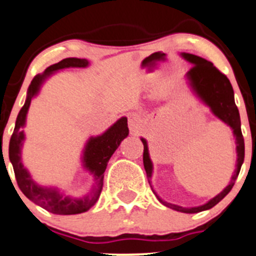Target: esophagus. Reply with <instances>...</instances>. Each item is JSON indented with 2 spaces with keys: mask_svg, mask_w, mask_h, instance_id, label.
Masks as SVG:
<instances>
[{
  "mask_svg": "<svg viewBox=\"0 0 256 256\" xmlns=\"http://www.w3.org/2000/svg\"><path fill=\"white\" fill-rule=\"evenodd\" d=\"M128 128H130V130L132 131V132H138V128H140V118H138V115H130L128 116Z\"/></svg>",
  "mask_w": 256,
  "mask_h": 256,
  "instance_id": "1",
  "label": "esophagus"
}]
</instances>
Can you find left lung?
Here are the masks:
<instances>
[{
    "mask_svg": "<svg viewBox=\"0 0 256 256\" xmlns=\"http://www.w3.org/2000/svg\"><path fill=\"white\" fill-rule=\"evenodd\" d=\"M182 56L185 57L188 62L194 64V66H192V68L188 71V74H186L188 81H190L191 88H194L195 92L200 96V98H202L208 106H210L212 112H214L220 120L224 121L225 124H228V125L232 128L235 140H236L238 152L236 168H235L234 175H232L229 185H228L219 195L212 198V199L210 200L209 202H206L205 205H202V206L198 208L178 206V205L164 202V200H161L160 198L156 195V192H154V194L158 196V202H160L161 204L165 205V206L176 210V212L195 214V212H204V210L212 209V206H215L218 202H222V200L229 194L230 190H232V186H234L235 181H236L238 176H239L242 162H244L245 145L244 138H242V128H240L242 124H240L239 110H238L236 105H235L234 90H232V84H230L229 78H228L224 74L220 72V71L212 65V62L206 61V60L202 58V57L195 56V54H182ZM141 141H142L144 144V168H145L146 176H148V184H150V178L151 174H152V162H151L150 156H148V142H146L145 138H141Z\"/></svg>",
    "mask_w": 256,
    "mask_h": 256,
    "instance_id": "left-lung-1",
    "label": "left lung"
}]
</instances>
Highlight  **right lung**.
Instances as JSON below:
<instances>
[{"label": "right lung", "instance_id": "obj_1", "mask_svg": "<svg viewBox=\"0 0 256 256\" xmlns=\"http://www.w3.org/2000/svg\"><path fill=\"white\" fill-rule=\"evenodd\" d=\"M88 65V61L85 58H65L57 62L54 65H51L46 68L42 75H36L34 80L31 81V85L28 88V95H27L26 102L20 110L18 116L16 120L14 134L10 140L8 155L10 161L14 166V176H16L17 185L20 190L24 192L26 198H28L31 202L37 204L38 206L44 208L48 212L58 215H74L81 214L88 210H90L94 205L98 202L100 198L101 191L104 186V172L106 170L108 160L118 148L121 141L128 135V118H121L116 124H114L105 134L98 138H91L86 145L85 152H84V165L86 168L91 171L95 176L96 186H94L90 195L82 198V199H70V198H62L58 194V191L54 188H47L38 186L34 182L30 174L24 168L21 162V146L24 141V135L21 130L26 121V114L30 108L32 98L37 94L40 86L44 82L47 76L51 75L54 71L61 70L66 68H86Z\"/></svg>", "mask_w": 256, "mask_h": 256}]
</instances>
